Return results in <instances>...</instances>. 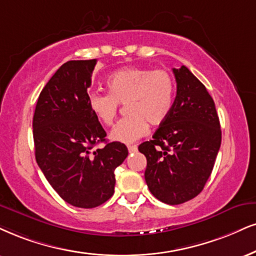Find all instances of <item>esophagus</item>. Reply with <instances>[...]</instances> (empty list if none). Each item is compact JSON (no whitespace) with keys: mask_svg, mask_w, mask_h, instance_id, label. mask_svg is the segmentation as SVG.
<instances>
[{"mask_svg":"<svg viewBox=\"0 0 256 256\" xmlns=\"http://www.w3.org/2000/svg\"><path fill=\"white\" fill-rule=\"evenodd\" d=\"M128 150H129V153H134L138 150V147L136 146H128Z\"/></svg>","mask_w":256,"mask_h":256,"instance_id":"esophagus-1","label":"esophagus"}]
</instances>
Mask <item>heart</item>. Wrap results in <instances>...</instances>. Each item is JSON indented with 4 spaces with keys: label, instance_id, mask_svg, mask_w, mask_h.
Returning a JSON list of instances; mask_svg holds the SVG:
<instances>
[{
    "label": "heart",
    "instance_id": "obj_1",
    "mask_svg": "<svg viewBox=\"0 0 256 256\" xmlns=\"http://www.w3.org/2000/svg\"><path fill=\"white\" fill-rule=\"evenodd\" d=\"M108 92L88 96L91 112L104 126H112L120 104L126 103L127 118L112 128L110 136L121 144H133L147 134L148 122L162 123L172 112L176 83L168 71L148 68H123L106 80Z\"/></svg>",
    "mask_w": 256,
    "mask_h": 256
}]
</instances>
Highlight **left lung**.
<instances>
[{"mask_svg": "<svg viewBox=\"0 0 256 256\" xmlns=\"http://www.w3.org/2000/svg\"><path fill=\"white\" fill-rule=\"evenodd\" d=\"M176 96L172 112L138 146L144 180L154 197L176 205L198 196L212 172L222 132L212 97L186 66L173 68Z\"/></svg>", "mask_w": 256, "mask_h": 256, "instance_id": "obj_1", "label": "left lung"}]
</instances>
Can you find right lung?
I'll return each instance as SVG.
<instances>
[{
    "instance_id": "obj_1",
    "label": "right lung",
    "mask_w": 256,
    "mask_h": 256,
    "mask_svg": "<svg viewBox=\"0 0 256 256\" xmlns=\"http://www.w3.org/2000/svg\"><path fill=\"white\" fill-rule=\"evenodd\" d=\"M91 60L62 64L45 85L33 116L36 159L47 182L66 203L91 209L114 194L115 168L128 156L126 144L106 142V133L88 104L96 65Z\"/></svg>"
}]
</instances>
